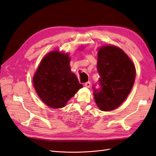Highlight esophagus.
Listing matches in <instances>:
<instances>
[{
    "label": "esophagus",
    "instance_id": "esophagus-1",
    "mask_svg": "<svg viewBox=\"0 0 156 156\" xmlns=\"http://www.w3.org/2000/svg\"><path fill=\"white\" fill-rule=\"evenodd\" d=\"M84 85H85V87H87V88H90V82H86V83L84 84Z\"/></svg>",
    "mask_w": 156,
    "mask_h": 156
}]
</instances>
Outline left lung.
Listing matches in <instances>:
<instances>
[{"mask_svg":"<svg viewBox=\"0 0 156 156\" xmlns=\"http://www.w3.org/2000/svg\"><path fill=\"white\" fill-rule=\"evenodd\" d=\"M98 88L93 86L94 98L101 111L117 108L133 87L135 68L124 51L116 46H102L98 52Z\"/></svg>","mask_w":156,"mask_h":156,"instance_id":"obj_1","label":"left lung"}]
</instances>
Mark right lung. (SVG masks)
Instances as JSON below:
<instances>
[{"instance_id":"1","label":"right lung","mask_w":156,"mask_h":156,"mask_svg":"<svg viewBox=\"0 0 156 156\" xmlns=\"http://www.w3.org/2000/svg\"><path fill=\"white\" fill-rule=\"evenodd\" d=\"M68 54L52 51L45 55L34 75L36 92L49 107H64L82 85L71 72Z\"/></svg>"}]
</instances>
